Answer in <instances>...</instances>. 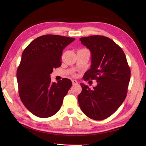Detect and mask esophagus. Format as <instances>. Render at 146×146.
Returning a JSON list of instances; mask_svg holds the SVG:
<instances>
[{
	"label": "esophagus",
	"instance_id": "1",
	"mask_svg": "<svg viewBox=\"0 0 146 146\" xmlns=\"http://www.w3.org/2000/svg\"><path fill=\"white\" fill-rule=\"evenodd\" d=\"M72 84H73V85H77V84H78V81H77V80H72Z\"/></svg>",
	"mask_w": 146,
	"mask_h": 146
}]
</instances>
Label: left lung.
Segmentation results:
<instances>
[{"instance_id": "obj_1", "label": "left lung", "mask_w": 146, "mask_h": 146, "mask_svg": "<svg viewBox=\"0 0 146 146\" xmlns=\"http://www.w3.org/2000/svg\"><path fill=\"white\" fill-rule=\"evenodd\" d=\"M91 52L90 68L85 80L95 79L96 86L90 89L80 83L78 95L80 109L89 118L103 120L115 112L125 100L131 76L125 54L113 40L101 35L80 38Z\"/></svg>"}]
</instances>
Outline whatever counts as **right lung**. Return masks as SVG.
<instances>
[{
  "label": "right lung",
  "mask_w": 146,
  "mask_h": 146,
  "mask_svg": "<svg viewBox=\"0 0 146 146\" xmlns=\"http://www.w3.org/2000/svg\"><path fill=\"white\" fill-rule=\"evenodd\" d=\"M75 38L45 35L31 42L22 54L17 69L19 95L23 104L34 115L48 118L56 114L72 85L63 78L51 83L50 74L61 66L62 51Z\"/></svg>",
  "instance_id": "1"
}]
</instances>
